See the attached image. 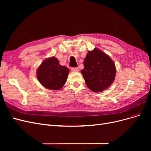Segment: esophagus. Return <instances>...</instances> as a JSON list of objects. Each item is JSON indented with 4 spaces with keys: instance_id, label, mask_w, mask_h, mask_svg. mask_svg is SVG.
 Wrapping results in <instances>:
<instances>
[{
    "instance_id": "obj_1",
    "label": "esophagus",
    "mask_w": 151,
    "mask_h": 151,
    "mask_svg": "<svg viewBox=\"0 0 151 151\" xmlns=\"http://www.w3.org/2000/svg\"><path fill=\"white\" fill-rule=\"evenodd\" d=\"M71 70L72 72H78L79 70V69L77 67H72L71 68Z\"/></svg>"
}]
</instances>
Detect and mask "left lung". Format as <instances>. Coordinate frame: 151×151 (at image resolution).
<instances>
[{
	"instance_id": "obj_1",
	"label": "left lung",
	"mask_w": 151,
	"mask_h": 151,
	"mask_svg": "<svg viewBox=\"0 0 151 151\" xmlns=\"http://www.w3.org/2000/svg\"><path fill=\"white\" fill-rule=\"evenodd\" d=\"M81 70L88 88L93 92H102L113 83L116 69L112 59L107 54L95 48L89 51Z\"/></svg>"
}]
</instances>
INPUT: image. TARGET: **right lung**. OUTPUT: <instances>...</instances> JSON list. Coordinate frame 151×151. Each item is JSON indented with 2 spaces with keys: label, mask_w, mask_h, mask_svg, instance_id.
<instances>
[{
  "label": "right lung",
  "mask_w": 151,
  "mask_h": 151,
  "mask_svg": "<svg viewBox=\"0 0 151 151\" xmlns=\"http://www.w3.org/2000/svg\"><path fill=\"white\" fill-rule=\"evenodd\" d=\"M68 73V68L60 65L58 59L52 57L41 63L37 68L36 76L45 88L58 90L65 84Z\"/></svg>",
  "instance_id": "obj_1"
}]
</instances>
